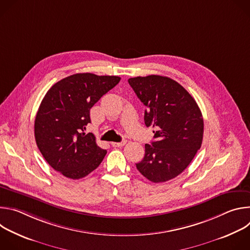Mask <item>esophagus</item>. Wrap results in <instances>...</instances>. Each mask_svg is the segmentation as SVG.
<instances>
[{
    "instance_id": "obj_1",
    "label": "esophagus",
    "mask_w": 250,
    "mask_h": 250,
    "mask_svg": "<svg viewBox=\"0 0 250 250\" xmlns=\"http://www.w3.org/2000/svg\"><path fill=\"white\" fill-rule=\"evenodd\" d=\"M125 144H126V140L125 139V140H123V141H121V142H112L111 145H112L114 147H122V146H124Z\"/></svg>"
}]
</instances>
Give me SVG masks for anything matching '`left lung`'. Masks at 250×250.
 I'll use <instances>...</instances> for the list:
<instances>
[{"mask_svg":"<svg viewBox=\"0 0 250 250\" xmlns=\"http://www.w3.org/2000/svg\"><path fill=\"white\" fill-rule=\"evenodd\" d=\"M137 98L146 106L145 123L153 126L155 141L146 145L137 170L153 183L181 174L201 148L204 120L195 99L169 77L149 75L129 78Z\"/></svg>","mask_w":250,"mask_h":250,"instance_id":"obj_1","label":"left lung"}]
</instances>
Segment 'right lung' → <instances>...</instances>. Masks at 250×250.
<instances>
[{"label": "right lung", "instance_id": "obj_1", "mask_svg": "<svg viewBox=\"0 0 250 250\" xmlns=\"http://www.w3.org/2000/svg\"><path fill=\"white\" fill-rule=\"evenodd\" d=\"M121 78L78 73L55 83L45 94L34 121L37 146L46 162L70 179L94 171L106 154L95 135L85 133L92 106Z\"/></svg>", "mask_w": 250, "mask_h": 250}]
</instances>
